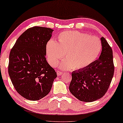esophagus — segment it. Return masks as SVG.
Listing matches in <instances>:
<instances>
[{
	"label": "esophagus",
	"instance_id": "1",
	"mask_svg": "<svg viewBox=\"0 0 123 123\" xmlns=\"http://www.w3.org/2000/svg\"><path fill=\"white\" fill-rule=\"evenodd\" d=\"M63 72H61V71H57V75L58 76L61 75L62 74H63Z\"/></svg>",
	"mask_w": 123,
	"mask_h": 123
}]
</instances>
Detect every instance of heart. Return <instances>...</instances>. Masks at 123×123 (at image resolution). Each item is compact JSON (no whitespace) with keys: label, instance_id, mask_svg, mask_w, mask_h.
I'll list each match as a JSON object with an SVG mask.
<instances>
[{"label":"heart","instance_id":"heart-1","mask_svg":"<svg viewBox=\"0 0 123 123\" xmlns=\"http://www.w3.org/2000/svg\"><path fill=\"white\" fill-rule=\"evenodd\" d=\"M102 49L100 39L78 31H66L58 34L56 42L50 40L46 46V54L50 65L55 67L61 62L62 69H81L96 60Z\"/></svg>","mask_w":123,"mask_h":123}]
</instances>
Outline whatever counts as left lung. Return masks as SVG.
Masks as SVG:
<instances>
[{
	"instance_id": "obj_1",
	"label": "left lung",
	"mask_w": 123,
	"mask_h": 123,
	"mask_svg": "<svg viewBox=\"0 0 123 123\" xmlns=\"http://www.w3.org/2000/svg\"><path fill=\"white\" fill-rule=\"evenodd\" d=\"M102 52L98 60L84 68L73 72L69 89L81 101L89 102L104 96L114 75L112 48L104 37L101 38Z\"/></svg>"
}]
</instances>
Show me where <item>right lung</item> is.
<instances>
[{"label":"right lung","instance_id":"1","mask_svg":"<svg viewBox=\"0 0 123 123\" xmlns=\"http://www.w3.org/2000/svg\"><path fill=\"white\" fill-rule=\"evenodd\" d=\"M54 30L34 26L19 37L9 55L8 73L15 90L29 100L37 101L51 90L57 73L46 61V46Z\"/></svg>","mask_w":123,"mask_h":123}]
</instances>
